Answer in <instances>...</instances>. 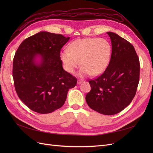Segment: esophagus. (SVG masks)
<instances>
[{
	"label": "esophagus",
	"mask_w": 153,
	"mask_h": 153,
	"mask_svg": "<svg viewBox=\"0 0 153 153\" xmlns=\"http://www.w3.org/2000/svg\"><path fill=\"white\" fill-rule=\"evenodd\" d=\"M83 82H84V80H78L77 81V84H78V85L81 84Z\"/></svg>",
	"instance_id": "1"
}]
</instances>
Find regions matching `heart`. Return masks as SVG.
Returning a JSON list of instances; mask_svg holds the SVG:
<instances>
[{"mask_svg": "<svg viewBox=\"0 0 153 153\" xmlns=\"http://www.w3.org/2000/svg\"><path fill=\"white\" fill-rule=\"evenodd\" d=\"M111 53V45L104 38L79 39L62 51L61 59L68 73H73L81 64L80 76L98 75L107 68Z\"/></svg>", "mask_w": 153, "mask_h": 153, "instance_id": "1", "label": "heart"}]
</instances>
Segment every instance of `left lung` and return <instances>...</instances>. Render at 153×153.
I'll list each match as a JSON object with an SVG mask.
<instances>
[{
	"instance_id": "left-lung-1",
	"label": "left lung",
	"mask_w": 153,
	"mask_h": 153,
	"mask_svg": "<svg viewBox=\"0 0 153 153\" xmlns=\"http://www.w3.org/2000/svg\"><path fill=\"white\" fill-rule=\"evenodd\" d=\"M112 43V55L105 71L89 82L85 96L89 107L101 114H116L130 104L139 82L140 62L133 46L114 32H106Z\"/></svg>"
}]
</instances>
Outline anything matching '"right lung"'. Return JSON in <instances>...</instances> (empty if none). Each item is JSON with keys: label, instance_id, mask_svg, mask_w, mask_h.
Here are the masks:
<instances>
[{"label": "right lung", "instance_id": "right-lung-1", "mask_svg": "<svg viewBox=\"0 0 153 153\" xmlns=\"http://www.w3.org/2000/svg\"><path fill=\"white\" fill-rule=\"evenodd\" d=\"M69 38L41 31L25 39L16 50L13 62L15 90L36 112L48 114L61 108L69 89L76 84V78L63 69L60 57Z\"/></svg>", "mask_w": 153, "mask_h": 153}]
</instances>
